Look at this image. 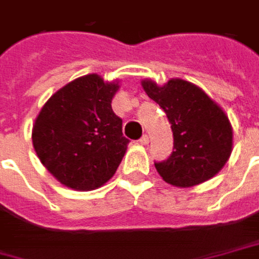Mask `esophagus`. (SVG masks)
Listing matches in <instances>:
<instances>
[{"mask_svg": "<svg viewBox=\"0 0 259 259\" xmlns=\"http://www.w3.org/2000/svg\"><path fill=\"white\" fill-rule=\"evenodd\" d=\"M139 144L141 145H148L149 144V138H148V135H144L141 139H139Z\"/></svg>", "mask_w": 259, "mask_h": 259, "instance_id": "obj_1", "label": "esophagus"}]
</instances>
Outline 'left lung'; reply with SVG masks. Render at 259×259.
<instances>
[{"label":"left lung","mask_w":259,"mask_h":259,"mask_svg":"<svg viewBox=\"0 0 259 259\" xmlns=\"http://www.w3.org/2000/svg\"><path fill=\"white\" fill-rule=\"evenodd\" d=\"M146 95L165 113L173 132V152L155 162L170 185L190 188L214 177L232 154L233 132L227 115L202 89L182 79L158 86L142 82Z\"/></svg>","instance_id":"left-lung-1"}]
</instances>
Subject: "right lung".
<instances>
[{
	"instance_id": "obj_1",
	"label": "right lung",
	"mask_w": 259,
	"mask_h": 259,
	"mask_svg": "<svg viewBox=\"0 0 259 259\" xmlns=\"http://www.w3.org/2000/svg\"><path fill=\"white\" fill-rule=\"evenodd\" d=\"M118 83L98 74L79 77L45 102L32 130L40 162L64 186L92 190L114 176L129 139L111 101Z\"/></svg>"
}]
</instances>
